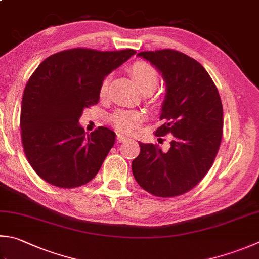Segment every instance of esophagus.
Returning <instances> with one entry per match:
<instances>
[{
	"instance_id": "34e87169",
	"label": "esophagus",
	"mask_w": 259,
	"mask_h": 259,
	"mask_svg": "<svg viewBox=\"0 0 259 259\" xmlns=\"http://www.w3.org/2000/svg\"><path fill=\"white\" fill-rule=\"evenodd\" d=\"M117 140H118V142H125V141L128 140V138L120 133H117Z\"/></svg>"
}]
</instances>
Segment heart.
<instances>
[{
  "mask_svg": "<svg viewBox=\"0 0 259 259\" xmlns=\"http://www.w3.org/2000/svg\"><path fill=\"white\" fill-rule=\"evenodd\" d=\"M132 75L138 83L140 90L143 94H148L151 92L152 94L153 90L157 88L159 82V74L158 71L154 66H152L146 62H136L133 66L131 67ZM109 85V77H106L104 81L101 82L100 85V95H106L107 90H108ZM142 115L138 111L132 110H117L116 113L111 116V120L115 124V126L118 130L123 132H134L139 127V125L142 121Z\"/></svg>",
  "mask_w": 259,
  "mask_h": 259,
  "instance_id": "heart-1",
  "label": "heart"
}]
</instances>
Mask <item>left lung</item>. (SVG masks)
Returning a JSON list of instances; mask_svg holds the SVG:
<instances>
[{"mask_svg": "<svg viewBox=\"0 0 259 259\" xmlns=\"http://www.w3.org/2000/svg\"><path fill=\"white\" fill-rule=\"evenodd\" d=\"M138 56L162 74V125L155 135L171 133L172 141L168 151L139 142L141 152L132 171L140 186L154 196H178L201 182L217 157L223 133L220 95L206 70L186 54L161 50Z\"/></svg>", "mask_w": 259, "mask_h": 259, "instance_id": "1", "label": "left lung"}]
</instances>
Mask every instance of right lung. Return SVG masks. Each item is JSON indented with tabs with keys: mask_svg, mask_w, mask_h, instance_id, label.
I'll return each mask as SVG.
<instances>
[{
	"mask_svg": "<svg viewBox=\"0 0 259 259\" xmlns=\"http://www.w3.org/2000/svg\"><path fill=\"white\" fill-rule=\"evenodd\" d=\"M135 53L73 48L47 57L32 73L22 96L21 139L29 163L45 182L74 188L98 174L116 134L104 126L87 134L79 119L98 104L105 77Z\"/></svg>",
	"mask_w": 259,
	"mask_h": 259,
	"instance_id": "add662e5",
	"label": "right lung"
}]
</instances>
